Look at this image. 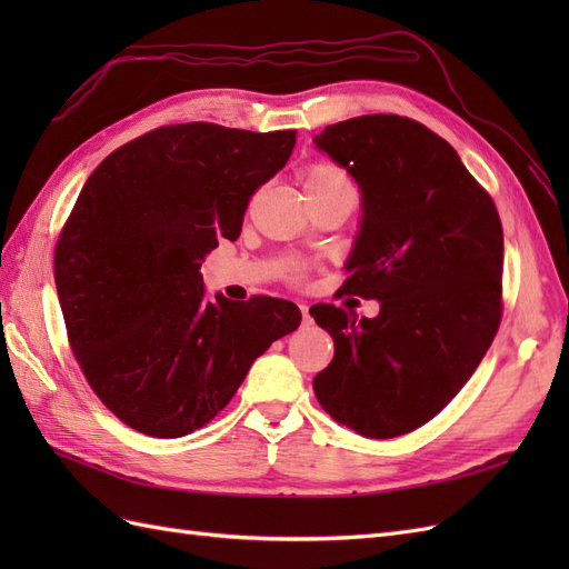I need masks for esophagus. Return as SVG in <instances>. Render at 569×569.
<instances>
[{
  "instance_id": "1",
  "label": "esophagus",
  "mask_w": 569,
  "mask_h": 569,
  "mask_svg": "<svg viewBox=\"0 0 569 569\" xmlns=\"http://www.w3.org/2000/svg\"><path fill=\"white\" fill-rule=\"evenodd\" d=\"M299 311H301V318H303V327H311L313 320H311V316H308V306L299 303Z\"/></svg>"
}]
</instances>
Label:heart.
<instances>
[{
	"label": "heart",
	"instance_id": "b5f03b06",
	"mask_svg": "<svg viewBox=\"0 0 569 569\" xmlns=\"http://www.w3.org/2000/svg\"><path fill=\"white\" fill-rule=\"evenodd\" d=\"M301 182L308 199L311 203L318 201H335V199H349L356 201V184L349 176V170L332 163V161H313L301 170ZM291 280L303 278V266H291L289 268Z\"/></svg>",
	"mask_w": 569,
	"mask_h": 569
}]
</instances>
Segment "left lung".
<instances>
[{
  "label": "left lung",
  "instance_id": "8db88e82",
  "mask_svg": "<svg viewBox=\"0 0 569 569\" xmlns=\"http://www.w3.org/2000/svg\"><path fill=\"white\" fill-rule=\"evenodd\" d=\"M316 144L363 192L341 291L377 299L380 316L311 308L335 339L332 363L316 375L313 391L358 435H408L451 403L498 332L501 218L456 149L412 118H349L327 126Z\"/></svg>",
  "mask_w": 569,
  "mask_h": 569
}]
</instances>
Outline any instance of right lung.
<instances>
[{
  "mask_svg": "<svg viewBox=\"0 0 569 569\" xmlns=\"http://www.w3.org/2000/svg\"><path fill=\"white\" fill-rule=\"evenodd\" d=\"M295 144L297 130L161 126L84 182L54 249L59 303L84 380L137 432L209 425L253 360L299 327L291 301L211 299L199 272Z\"/></svg>",
  "mask_w": 569,
  "mask_h": 569,
  "instance_id": "add662e5",
  "label": "right lung"
}]
</instances>
